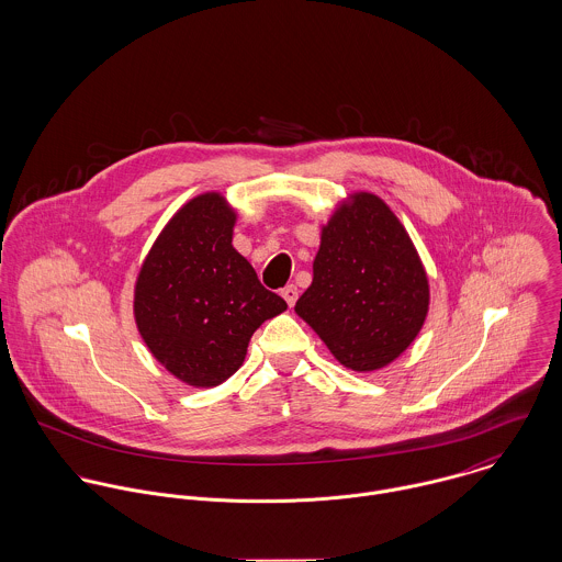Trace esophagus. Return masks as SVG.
Segmentation results:
<instances>
[{"label":"esophagus","instance_id":"1","mask_svg":"<svg viewBox=\"0 0 562 562\" xmlns=\"http://www.w3.org/2000/svg\"><path fill=\"white\" fill-rule=\"evenodd\" d=\"M281 296L285 299V303H288L290 307H294V303H296V299H299V290H296V285H285V288L281 290Z\"/></svg>","mask_w":562,"mask_h":562}]
</instances>
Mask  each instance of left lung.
<instances>
[{"label": "left lung", "instance_id": "8db88e82", "mask_svg": "<svg viewBox=\"0 0 562 562\" xmlns=\"http://www.w3.org/2000/svg\"><path fill=\"white\" fill-rule=\"evenodd\" d=\"M424 263L390 205L355 192L322 225L314 281L294 312L348 370L374 372L413 344L428 316Z\"/></svg>", "mask_w": 562, "mask_h": 562}]
</instances>
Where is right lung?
Here are the masks:
<instances>
[{"label": "right lung", "mask_w": 562, "mask_h": 562, "mask_svg": "<svg viewBox=\"0 0 562 562\" xmlns=\"http://www.w3.org/2000/svg\"><path fill=\"white\" fill-rule=\"evenodd\" d=\"M236 221L221 192L190 199L166 223L136 279L143 341L192 387H216L236 374L252 333L288 310L234 248Z\"/></svg>", "instance_id": "add662e5"}]
</instances>
